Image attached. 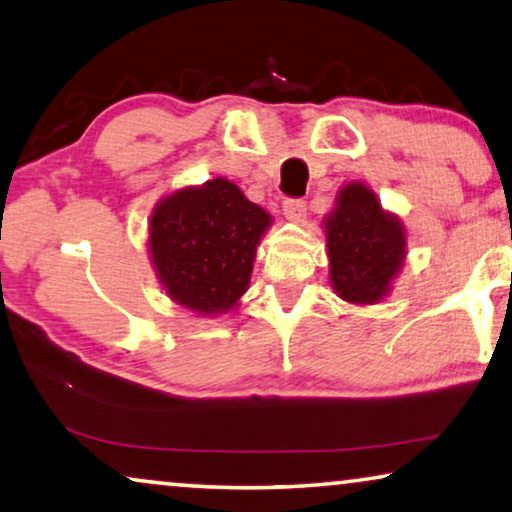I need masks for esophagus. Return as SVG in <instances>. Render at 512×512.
I'll return each instance as SVG.
<instances>
[{"label": "esophagus", "instance_id": "esophagus-1", "mask_svg": "<svg viewBox=\"0 0 512 512\" xmlns=\"http://www.w3.org/2000/svg\"><path fill=\"white\" fill-rule=\"evenodd\" d=\"M283 213L287 220H301L306 213V201L297 199V197H287L283 201Z\"/></svg>", "mask_w": 512, "mask_h": 512}]
</instances>
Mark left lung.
Masks as SVG:
<instances>
[{"mask_svg": "<svg viewBox=\"0 0 512 512\" xmlns=\"http://www.w3.org/2000/svg\"><path fill=\"white\" fill-rule=\"evenodd\" d=\"M329 276L338 297L352 304H376L390 290L406 257L399 220L380 208L369 187L350 183L327 215Z\"/></svg>", "mask_w": 512, "mask_h": 512, "instance_id": "1", "label": "left lung"}]
</instances>
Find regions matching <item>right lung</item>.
<instances>
[{
  "instance_id": "1",
  "label": "right lung",
  "mask_w": 512,
  "mask_h": 512,
  "mask_svg": "<svg viewBox=\"0 0 512 512\" xmlns=\"http://www.w3.org/2000/svg\"><path fill=\"white\" fill-rule=\"evenodd\" d=\"M271 215L215 178L162 199L150 218V255L164 290L197 313H225L248 290Z\"/></svg>"
}]
</instances>
